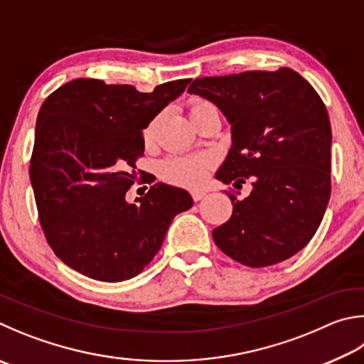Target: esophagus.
Listing matches in <instances>:
<instances>
[{
    "mask_svg": "<svg viewBox=\"0 0 364 364\" xmlns=\"http://www.w3.org/2000/svg\"><path fill=\"white\" fill-rule=\"evenodd\" d=\"M191 197H193L194 202H199L200 199H203V197H205V191L196 189V191H193V193H191Z\"/></svg>",
    "mask_w": 364,
    "mask_h": 364,
    "instance_id": "1",
    "label": "esophagus"
}]
</instances>
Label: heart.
<instances>
[{
    "label": "heart",
    "instance_id": "heart-1",
    "mask_svg": "<svg viewBox=\"0 0 364 364\" xmlns=\"http://www.w3.org/2000/svg\"><path fill=\"white\" fill-rule=\"evenodd\" d=\"M205 105H210L208 102H194L191 107L189 113L199 109ZM157 127V119H154L146 129L143 132L144 141L149 143L153 141L154 134ZM210 168V161L207 157H171V159L165 161L161 167V175L168 183L178 184V186H186V188H196L203 181L205 175Z\"/></svg>",
    "mask_w": 364,
    "mask_h": 364
}]
</instances>
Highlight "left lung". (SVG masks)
<instances>
[{
    "label": "left lung",
    "mask_w": 364,
    "mask_h": 364,
    "mask_svg": "<svg viewBox=\"0 0 364 364\" xmlns=\"http://www.w3.org/2000/svg\"><path fill=\"white\" fill-rule=\"evenodd\" d=\"M188 92L213 102L232 125L218 180L253 186L243 200L229 194L232 215L213 229L216 247L248 267L294 256L331 196V124L320 95L289 68L199 77Z\"/></svg>",
    "instance_id": "8db88e82"
}]
</instances>
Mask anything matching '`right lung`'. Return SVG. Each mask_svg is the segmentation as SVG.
I'll return each instance as SVG.
<instances>
[{"instance_id":"right-lung-1","label":"right lung","mask_w":364,"mask_h":364,"mask_svg":"<svg viewBox=\"0 0 364 364\" xmlns=\"http://www.w3.org/2000/svg\"><path fill=\"white\" fill-rule=\"evenodd\" d=\"M189 81L143 94L79 77L41 105L30 180L46 240L71 269L100 282L132 279L154 259L171 220L193 207L186 191L164 183L125 200L144 151L141 130Z\"/></svg>"}]
</instances>
